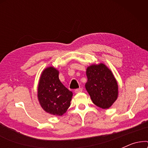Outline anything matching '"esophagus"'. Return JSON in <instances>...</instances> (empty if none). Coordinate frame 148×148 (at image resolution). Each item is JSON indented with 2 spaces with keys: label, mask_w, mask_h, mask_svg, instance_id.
Masks as SVG:
<instances>
[{
  "label": "esophagus",
  "mask_w": 148,
  "mask_h": 148,
  "mask_svg": "<svg viewBox=\"0 0 148 148\" xmlns=\"http://www.w3.org/2000/svg\"><path fill=\"white\" fill-rule=\"evenodd\" d=\"M82 91H83L82 88H78V89H76V90H75V93H79V92H82Z\"/></svg>",
  "instance_id": "obj_1"
}]
</instances>
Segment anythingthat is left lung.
<instances>
[{"instance_id":"8db88e82","label":"left lung","mask_w":148,"mask_h":148,"mask_svg":"<svg viewBox=\"0 0 148 148\" xmlns=\"http://www.w3.org/2000/svg\"><path fill=\"white\" fill-rule=\"evenodd\" d=\"M86 89L93 103L101 108L112 106L118 97V84L111 71L100 63L88 66Z\"/></svg>"}]
</instances>
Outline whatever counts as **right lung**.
Here are the masks:
<instances>
[{"mask_svg":"<svg viewBox=\"0 0 148 148\" xmlns=\"http://www.w3.org/2000/svg\"><path fill=\"white\" fill-rule=\"evenodd\" d=\"M73 93L60 82L58 71L50 66L42 72L38 89L40 104L46 112L61 116L70 106Z\"/></svg>","mask_w":148,"mask_h":148,"instance_id":"1","label":"right lung"}]
</instances>
